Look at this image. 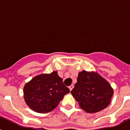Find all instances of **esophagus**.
<instances>
[{
  "mask_svg": "<svg viewBox=\"0 0 130 130\" xmlns=\"http://www.w3.org/2000/svg\"><path fill=\"white\" fill-rule=\"evenodd\" d=\"M73 87H74V86L73 85H71L70 86V87H69V89H70V90H72V89H73Z\"/></svg>",
  "mask_w": 130,
  "mask_h": 130,
  "instance_id": "34e87169",
  "label": "esophagus"
}]
</instances>
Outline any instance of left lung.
Masks as SVG:
<instances>
[{
    "label": "left lung",
    "instance_id": "left-lung-1",
    "mask_svg": "<svg viewBox=\"0 0 130 130\" xmlns=\"http://www.w3.org/2000/svg\"><path fill=\"white\" fill-rule=\"evenodd\" d=\"M71 94L83 110L94 113L109 105L113 89L98 72L83 70L78 73L77 83Z\"/></svg>",
    "mask_w": 130,
    "mask_h": 130
}]
</instances>
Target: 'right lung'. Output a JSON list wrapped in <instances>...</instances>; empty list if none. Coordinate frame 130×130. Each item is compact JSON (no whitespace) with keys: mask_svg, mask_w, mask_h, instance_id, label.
<instances>
[{"mask_svg":"<svg viewBox=\"0 0 130 130\" xmlns=\"http://www.w3.org/2000/svg\"><path fill=\"white\" fill-rule=\"evenodd\" d=\"M70 89L63 83L57 71L36 75L25 84L24 99L31 109L39 113L53 111Z\"/></svg>","mask_w":130,"mask_h":130,"instance_id":"right-lung-1","label":"right lung"}]
</instances>
